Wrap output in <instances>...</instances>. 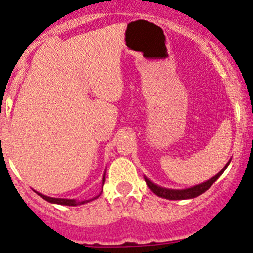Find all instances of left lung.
<instances>
[{"instance_id": "8db88e82", "label": "left lung", "mask_w": 253, "mask_h": 253, "mask_svg": "<svg viewBox=\"0 0 253 253\" xmlns=\"http://www.w3.org/2000/svg\"><path fill=\"white\" fill-rule=\"evenodd\" d=\"M232 159H229V161L225 165V167H223L222 169H221L220 172L217 173L216 175H214V177L211 178L209 180L204 181V183H201L198 184V185H195V186H191V188H188V189H181V190H178V189H167V188H163V186H159L157 184L153 183L152 180H149L148 178L144 175V180H146L147 185H148V188L152 190L153 192H154L155 195L159 196V197L161 198H166V200H171V201H177V200H190V198H195L197 197V196L202 195L203 192H206L207 190H208L212 184L216 181L218 178L221 177V174H222L223 172H225V169L228 167L229 163H231Z\"/></svg>"}]
</instances>
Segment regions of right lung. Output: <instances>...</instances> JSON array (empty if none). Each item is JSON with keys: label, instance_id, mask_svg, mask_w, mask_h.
Returning a JSON list of instances; mask_svg holds the SVG:
<instances>
[{"label": "right lung", "instance_id": "add662e5", "mask_svg": "<svg viewBox=\"0 0 253 253\" xmlns=\"http://www.w3.org/2000/svg\"><path fill=\"white\" fill-rule=\"evenodd\" d=\"M105 173H106V171H105ZM105 173H104V175H103V185H104V181H105ZM101 192H103V191H101ZM37 194H38L42 198H44L45 201H47V202H50V203L61 204V206H73V207L80 206V204H84V203H88V202H90V201L95 200V198H98L99 196H100V195H98V196H96V197L92 198V200L76 201V200H74V198H55V197H49V196L42 195V194H41V192H37Z\"/></svg>", "mask_w": 253, "mask_h": 253}]
</instances>
